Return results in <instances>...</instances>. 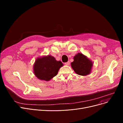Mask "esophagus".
Instances as JSON below:
<instances>
[{
	"mask_svg": "<svg viewBox=\"0 0 123 123\" xmlns=\"http://www.w3.org/2000/svg\"><path fill=\"white\" fill-rule=\"evenodd\" d=\"M70 61H68V62L64 63V64H65V65H70Z\"/></svg>",
	"mask_w": 123,
	"mask_h": 123,
	"instance_id": "esophagus-1",
	"label": "esophagus"
}]
</instances>
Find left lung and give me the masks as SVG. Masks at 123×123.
<instances>
[{
  "mask_svg": "<svg viewBox=\"0 0 123 123\" xmlns=\"http://www.w3.org/2000/svg\"><path fill=\"white\" fill-rule=\"evenodd\" d=\"M93 63L82 53H78L74 57L71 66L76 73L79 75L86 76L90 73Z\"/></svg>",
  "mask_w": 123,
  "mask_h": 123,
  "instance_id": "left-lung-1",
  "label": "left lung"
}]
</instances>
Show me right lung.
Wrapping results in <instances>:
<instances>
[{
    "label": "right lung",
    "mask_w": 123,
    "mask_h": 123,
    "mask_svg": "<svg viewBox=\"0 0 123 123\" xmlns=\"http://www.w3.org/2000/svg\"><path fill=\"white\" fill-rule=\"evenodd\" d=\"M63 63L57 61L51 55L39 58L36 59L34 65V73L38 79L49 81L55 76Z\"/></svg>",
    "instance_id": "add662e5"
}]
</instances>
